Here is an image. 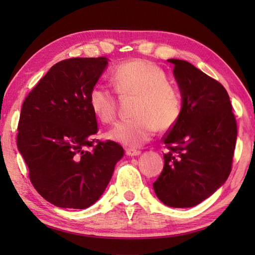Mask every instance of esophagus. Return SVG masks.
Listing matches in <instances>:
<instances>
[{"instance_id":"esophagus-1","label":"esophagus","mask_w":255,"mask_h":255,"mask_svg":"<svg viewBox=\"0 0 255 255\" xmlns=\"http://www.w3.org/2000/svg\"><path fill=\"white\" fill-rule=\"evenodd\" d=\"M141 153V151L137 150V149H132V148H128L126 149V154L129 156H136Z\"/></svg>"}]
</instances>
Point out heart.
<instances>
[{"instance_id":"b5f03b06","label":"heart","mask_w":255,"mask_h":255,"mask_svg":"<svg viewBox=\"0 0 255 255\" xmlns=\"http://www.w3.org/2000/svg\"><path fill=\"white\" fill-rule=\"evenodd\" d=\"M119 95L136 96L133 115L116 124L107 133L114 141L128 147H139L152 138L158 128L169 130L180 119L182 96L167 81L165 72L155 63L142 59L125 62L112 74ZM105 84L96 83L89 93V104L95 116L105 124L117 117V94Z\"/></svg>"}]
</instances>
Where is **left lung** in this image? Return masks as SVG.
Wrapping results in <instances>:
<instances>
[{"label": "left lung", "mask_w": 255, "mask_h": 255, "mask_svg": "<svg viewBox=\"0 0 255 255\" xmlns=\"http://www.w3.org/2000/svg\"><path fill=\"white\" fill-rule=\"evenodd\" d=\"M182 94L180 119L163 137L169 152L153 183L156 196L174 208L193 207L228 178L237 122L226 89L192 63L169 59Z\"/></svg>", "instance_id": "1"}]
</instances>
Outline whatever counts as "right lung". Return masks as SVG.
Listing matches in <instances>:
<instances>
[{
  "label": "right lung",
  "instance_id": "right-lung-1",
  "mask_svg": "<svg viewBox=\"0 0 255 255\" xmlns=\"http://www.w3.org/2000/svg\"><path fill=\"white\" fill-rule=\"evenodd\" d=\"M108 59L71 58L56 63L26 96L17 148L36 191L61 208L93 205L110 183L124 149L99 131L89 93Z\"/></svg>",
  "mask_w": 255,
  "mask_h": 255
}]
</instances>
